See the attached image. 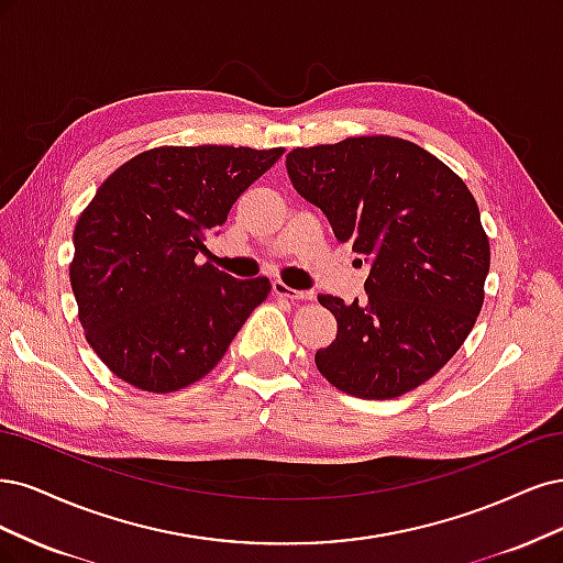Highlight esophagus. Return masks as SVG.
Segmentation results:
<instances>
[{
	"label": "esophagus",
	"mask_w": 563,
	"mask_h": 563,
	"mask_svg": "<svg viewBox=\"0 0 563 563\" xmlns=\"http://www.w3.org/2000/svg\"><path fill=\"white\" fill-rule=\"evenodd\" d=\"M274 292H276L278 297L295 299V301H311V299H316V295L311 292V289H295V287L285 285L283 280H274Z\"/></svg>",
	"instance_id": "1"
}]
</instances>
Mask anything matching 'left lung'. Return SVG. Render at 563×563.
<instances>
[{
	"label": "left lung",
	"mask_w": 563,
	"mask_h": 563,
	"mask_svg": "<svg viewBox=\"0 0 563 563\" xmlns=\"http://www.w3.org/2000/svg\"><path fill=\"white\" fill-rule=\"evenodd\" d=\"M285 166L336 239L372 264L367 297L318 295L336 318V339L316 353L318 372L362 400L419 388L456 355L482 311L492 247L475 196L438 156L393 135L297 147Z\"/></svg>",
	"instance_id": "obj_1"
}]
</instances>
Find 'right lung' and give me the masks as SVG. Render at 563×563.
Instances as JSON below:
<instances>
[{
  "label": "right lung",
  "mask_w": 563,
  "mask_h": 563,
  "mask_svg": "<svg viewBox=\"0 0 563 563\" xmlns=\"http://www.w3.org/2000/svg\"><path fill=\"white\" fill-rule=\"evenodd\" d=\"M283 152L154 147L119 166L84 208L71 292L90 349L125 384L144 393L196 384L266 299L268 278H231L196 255Z\"/></svg>",
  "instance_id": "add662e5"
}]
</instances>
